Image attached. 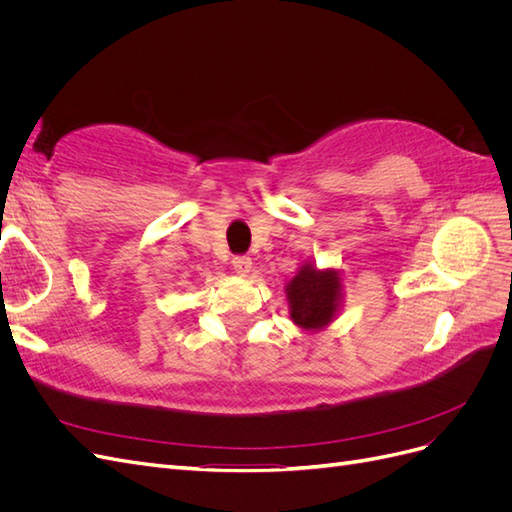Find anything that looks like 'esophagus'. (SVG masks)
I'll return each mask as SVG.
<instances>
[{
  "label": "esophagus",
  "instance_id": "esophagus-1",
  "mask_svg": "<svg viewBox=\"0 0 512 512\" xmlns=\"http://www.w3.org/2000/svg\"><path fill=\"white\" fill-rule=\"evenodd\" d=\"M232 269H235L241 277H247V275H250V271H252V260L247 258V256L232 258Z\"/></svg>",
  "mask_w": 512,
  "mask_h": 512
}]
</instances>
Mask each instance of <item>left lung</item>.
Returning a JSON list of instances; mask_svg holds the SVG:
<instances>
[{"label":"left lung","instance_id":"1","mask_svg":"<svg viewBox=\"0 0 512 512\" xmlns=\"http://www.w3.org/2000/svg\"><path fill=\"white\" fill-rule=\"evenodd\" d=\"M284 290L290 320L303 331L327 329L342 312L344 282L337 269H318L312 260H305Z\"/></svg>","mask_w":512,"mask_h":512}]
</instances>
